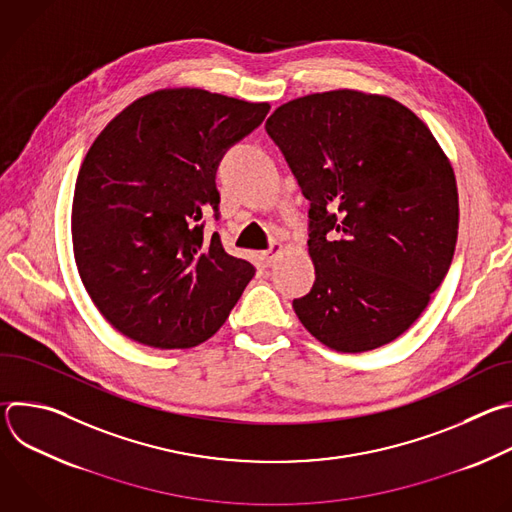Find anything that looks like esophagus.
<instances>
[{
	"mask_svg": "<svg viewBox=\"0 0 512 512\" xmlns=\"http://www.w3.org/2000/svg\"><path fill=\"white\" fill-rule=\"evenodd\" d=\"M281 253H283L281 243H271V245H269V249H267V251H263V261H265L267 265H273V263L281 257Z\"/></svg>",
	"mask_w": 512,
	"mask_h": 512,
	"instance_id": "obj_1",
	"label": "esophagus"
}]
</instances>
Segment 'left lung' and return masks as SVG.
<instances>
[{"instance_id":"1","label":"left lung","mask_w":512,"mask_h":512,"mask_svg":"<svg viewBox=\"0 0 512 512\" xmlns=\"http://www.w3.org/2000/svg\"><path fill=\"white\" fill-rule=\"evenodd\" d=\"M265 129L310 200L306 330L338 352L393 342L427 308L458 239L452 164L405 105L342 89L289 101Z\"/></svg>"}]
</instances>
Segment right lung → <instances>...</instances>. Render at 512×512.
<instances>
[{
	"label": "right lung",
	"mask_w": 512,
	"mask_h": 512,
	"mask_svg": "<svg viewBox=\"0 0 512 512\" xmlns=\"http://www.w3.org/2000/svg\"><path fill=\"white\" fill-rule=\"evenodd\" d=\"M267 103L164 89L125 107L93 141L72 198V247L91 300L123 336L192 348L225 324L255 267L204 235L216 170Z\"/></svg>",
	"instance_id": "obj_1"
}]
</instances>
